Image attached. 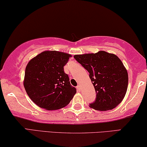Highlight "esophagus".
Listing matches in <instances>:
<instances>
[{"mask_svg": "<svg viewBox=\"0 0 147 147\" xmlns=\"http://www.w3.org/2000/svg\"><path fill=\"white\" fill-rule=\"evenodd\" d=\"M77 89H78V90L80 91L81 90V86H79V85H78V86H77Z\"/></svg>", "mask_w": 147, "mask_h": 147, "instance_id": "obj_1", "label": "esophagus"}]
</instances>
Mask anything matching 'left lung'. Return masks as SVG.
<instances>
[{
    "label": "left lung",
    "mask_w": 147,
    "mask_h": 147,
    "mask_svg": "<svg viewBox=\"0 0 147 147\" xmlns=\"http://www.w3.org/2000/svg\"><path fill=\"white\" fill-rule=\"evenodd\" d=\"M74 57L89 72L96 92V99L89 107L96 110H112L127 93L128 76L122 61L115 54L99 51L75 55Z\"/></svg>",
    "instance_id": "1"
}]
</instances>
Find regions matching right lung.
Masks as SVG:
<instances>
[{
	"instance_id": "right-lung-1",
	"label": "right lung",
	"mask_w": 147,
	"mask_h": 147,
	"mask_svg": "<svg viewBox=\"0 0 147 147\" xmlns=\"http://www.w3.org/2000/svg\"><path fill=\"white\" fill-rule=\"evenodd\" d=\"M71 55L58 51H45L28 62L24 86L30 98L38 107L48 110L62 109L76 94L64 66Z\"/></svg>"
}]
</instances>
